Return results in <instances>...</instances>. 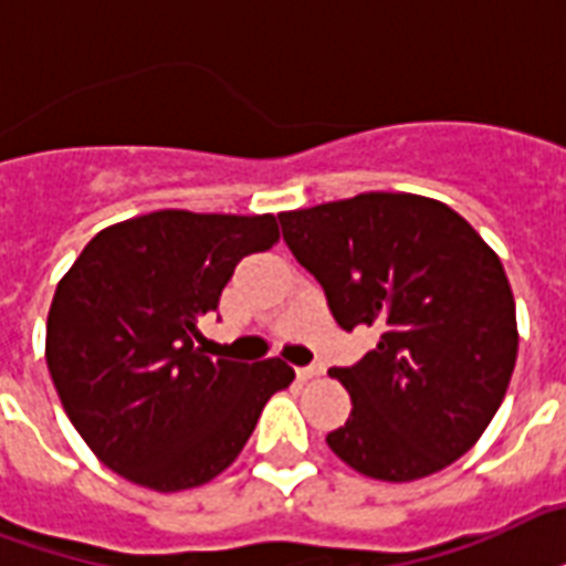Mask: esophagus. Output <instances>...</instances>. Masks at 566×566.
Wrapping results in <instances>:
<instances>
[{
  "instance_id": "esophagus-1",
  "label": "esophagus",
  "mask_w": 566,
  "mask_h": 566,
  "mask_svg": "<svg viewBox=\"0 0 566 566\" xmlns=\"http://www.w3.org/2000/svg\"><path fill=\"white\" fill-rule=\"evenodd\" d=\"M321 374H323L321 365H302V368H296V377H300V379L321 377Z\"/></svg>"
}]
</instances>
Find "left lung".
<instances>
[{
    "instance_id": "1",
    "label": "left lung",
    "mask_w": 566,
    "mask_h": 566,
    "mask_svg": "<svg viewBox=\"0 0 566 566\" xmlns=\"http://www.w3.org/2000/svg\"><path fill=\"white\" fill-rule=\"evenodd\" d=\"M340 329L379 340L329 374L353 412L326 442L356 472L416 481L478 442L516 365V305L502 261L433 198L365 192L279 216Z\"/></svg>"
}]
</instances>
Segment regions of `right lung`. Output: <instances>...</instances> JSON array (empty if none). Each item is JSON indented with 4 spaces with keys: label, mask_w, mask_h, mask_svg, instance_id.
Masks as SVG:
<instances>
[{
    "label": "right lung",
    "mask_w": 566,
    "mask_h": 566,
    "mask_svg": "<svg viewBox=\"0 0 566 566\" xmlns=\"http://www.w3.org/2000/svg\"><path fill=\"white\" fill-rule=\"evenodd\" d=\"M279 240L275 216L157 210L103 228L46 317V368L94 454L133 484L178 493L213 481L293 368L210 359L198 321L245 254Z\"/></svg>",
    "instance_id": "obj_1"
}]
</instances>
